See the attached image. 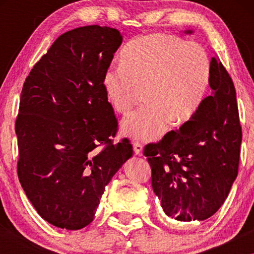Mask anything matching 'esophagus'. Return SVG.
I'll list each match as a JSON object with an SVG mask.
<instances>
[{"mask_svg": "<svg viewBox=\"0 0 254 254\" xmlns=\"http://www.w3.org/2000/svg\"><path fill=\"white\" fill-rule=\"evenodd\" d=\"M133 150L137 156H142V144L140 142H133Z\"/></svg>", "mask_w": 254, "mask_h": 254, "instance_id": "esophagus-1", "label": "esophagus"}]
</instances>
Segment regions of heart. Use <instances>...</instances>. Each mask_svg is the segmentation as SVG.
Instances as JSON below:
<instances>
[{
    "mask_svg": "<svg viewBox=\"0 0 254 254\" xmlns=\"http://www.w3.org/2000/svg\"><path fill=\"white\" fill-rule=\"evenodd\" d=\"M120 67L103 76L107 101L115 112L127 113L137 91L147 102L123 119L121 131L133 140L154 141L170 122L190 120L208 92L212 62L203 46L167 34H149L131 41L120 55Z\"/></svg>",
    "mask_w": 254,
    "mask_h": 254,
    "instance_id": "b5f03b06",
    "label": "heart"
}]
</instances>
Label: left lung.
I'll list each match as a JSON object with an SVG mask.
<instances>
[{
    "instance_id": "8db88e82",
    "label": "left lung",
    "mask_w": 254,
    "mask_h": 254,
    "mask_svg": "<svg viewBox=\"0 0 254 254\" xmlns=\"http://www.w3.org/2000/svg\"><path fill=\"white\" fill-rule=\"evenodd\" d=\"M210 62V95L177 132L145 145L143 152L163 212L179 222L213 216L238 176L242 131L234 84L217 58Z\"/></svg>"
}]
</instances>
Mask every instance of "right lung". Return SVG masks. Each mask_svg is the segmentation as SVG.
Instances as JSON below:
<instances>
[{
    "mask_svg": "<svg viewBox=\"0 0 254 254\" xmlns=\"http://www.w3.org/2000/svg\"><path fill=\"white\" fill-rule=\"evenodd\" d=\"M122 40L106 25L72 29L24 81L15 122L18 176L38 214L56 227L88 225L105 186L133 154L127 139L112 143L118 121L103 87Z\"/></svg>",
    "mask_w": 254,
    "mask_h": 254,
    "instance_id": "1",
    "label": "right lung"
}]
</instances>
